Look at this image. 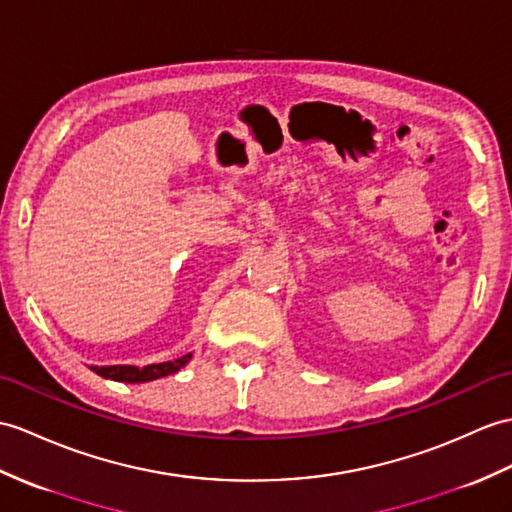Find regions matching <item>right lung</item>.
<instances>
[{
  "instance_id": "add662e5",
  "label": "right lung",
  "mask_w": 512,
  "mask_h": 512,
  "mask_svg": "<svg viewBox=\"0 0 512 512\" xmlns=\"http://www.w3.org/2000/svg\"><path fill=\"white\" fill-rule=\"evenodd\" d=\"M192 360V353H185L181 358L159 362V364H148L144 368L130 366V364H115V366H91L93 373H98L104 379H113V382H124V384H144L152 382V379L168 377Z\"/></svg>"
}]
</instances>
